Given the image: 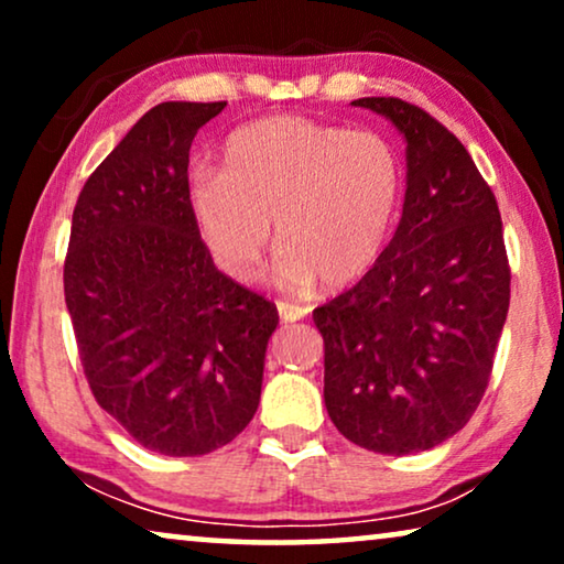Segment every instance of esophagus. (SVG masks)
I'll use <instances>...</instances> for the list:
<instances>
[{"mask_svg":"<svg viewBox=\"0 0 564 564\" xmlns=\"http://www.w3.org/2000/svg\"><path fill=\"white\" fill-rule=\"evenodd\" d=\"M276 311H280V318H282L284 323L303 321L305 315H307V307L295 305V303H284V300H280V303H276Z\"/></svg>","mask_w":564,"mask_h":564,"instance_id":"34e87169","label":"esophagus"}]
</instances>
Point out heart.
Instances as JSON below:
<instances>
[{"mask_svg": "<svg viewBox=\"0 0 564 564\" xmlns=\"http://www.w3.org/2000/svg\"><path fill=\"white\" fill-rule=\"evenodd\" d=\"M403 197L398 149L375 130L274 115L228 135L223 172H199L189 210L223 272L253 282L276 241L274 280L349 288L388 249Z\"/></svg>", "mask_w": 564, "mask_h": 564, "instance_id": "1", "label": "heart"}]
</instances>
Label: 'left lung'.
Here are the masks:
<instances>
[{"label":"left lung","mask_w":564,"mask_h":564,"mask_svg":"<svg viewBox=\"0 0 564 564\" xmlns=\"http://www.w3.org/2000/svg\"><path fill=\"white\" fill-rule=\"evenodd\" d=\"M351 105L405 138V203L382 259L315 307L323 398L334 426L377 454L446 442L488 388L511 300L503 223L459 138L398 97Z\"/></svg>","instance_id":"left-lung-1"}]
</instances>
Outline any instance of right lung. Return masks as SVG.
Segmentation results:
<instances>
[{"mask_svg":"<svg viewBox=\"0 0 564 564\" xmlns=\"http://www.w3.org/2000/svg\"><path fill=\"white\" fill-rule=\"evenodd\" d=\"M226 102H161L79 192L64 295L91 395L145 449L197 457L259 408L274 303L218 272L189 210V149Z\"/></svg>","mask_w":564,"mask_h":564,"instance_id":"right-lung-1","label":"right lung"}]
</instances>
